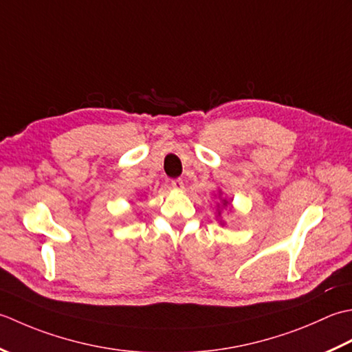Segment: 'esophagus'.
Returning a JSON list of instances; mask_svg holds the SVG:
<instances>
[{
	"label": "esophagus",
	"mask_w": 352,
	"mask_h": 352,
	"mask_svg": "<svg viewBox=\"0 0 352 352\" xmlns=\"http://www.w3.org/2000/svg\"><path fill=\"white\" fill-rule=\"evenodd\" d=\"M171 186H173L175 190H182L184 188V181H182V179H173V181H171Z\"/></svg>",
	"instance_id": "34e87169"
}]
</instances>
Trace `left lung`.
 Returning a JSON list of instances; mask_svg holds the SVG:
<instances>
[{
	"mask_svg": "<svg viewBox=\"0 0 352 352\" xmlns=\"http://www.w3.org/2000/svg\"><path fill=\"white\" fill-rule=\"evenodd\" d=\"M221 202H223V206H226V205H228V200H226V199L221 200ZM219 216H220V211H219ZM220 223H221V221H220Z\"/></svg>",
	"mask_w": 352,
	"mask_h": 352,
	"instance_id": "obj_1",
	"label": "left lung"
}]
</instances>
